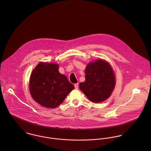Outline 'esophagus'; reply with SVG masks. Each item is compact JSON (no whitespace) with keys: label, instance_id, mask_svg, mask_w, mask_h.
Wrapping results in <instances>:
<instances>
[{"label":"esophagus","instance_id":"1","mask_svg":"<svg viewBox=\"0 0 151 151\" xmlns=\"http://www.w3.org/2000/svg\"><path fill=\"white\" fill-rule=\"evenodd\" d=\"M74 87H75V88L76 89H77L78 88V84L77 83V84H74Z\"/></svg>","mask_w":151,"mask_h":151}]
</instances>
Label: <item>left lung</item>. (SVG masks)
I'll list each match as a JSON object with an SVG mask.
<instances>
[{"instance_id":"obj_1","label":"left lung","mask_w":151,"mask_h":151,"mask_svg":"<svg viewBox=\"0 0 151 151\" xmlns=\"http://www.w3.org/2000/svg\"><path fill=\"white\" fill-rule=\"evenodd\" d=\"M115 86V77L110 65L104 60L89 63L86 68V80L80 88L92 102L99 103L110 96Z\"/></svg>"}]
</instances>
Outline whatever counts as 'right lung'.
Segmentation results:
<instances>
[{
	"mask_svg": "<svg viewBox=\"0 0 151 151\" xmlns=\"http://www.w3.org/2000/svg\"><path fill=\"white\" fill-rule=\"evenodd\" d=\"M59 65L40 63L32 71L29 81V91L32 98L46 108L59 106L74 88L66 76L60 74Z\"/></svg>",
	"mask_w": 151,
	"mask_h": 151,
	"instance_id": "obj_1",
	"label": "right lung"
}]
</instances>
